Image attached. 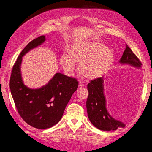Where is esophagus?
Segmentation results:
<instances>
[{
  "mask_svg": "<svg viewBox=\"0 0 152 152\" xmlns=\"http://www.w3.org/2000/svg\"><path fill=\"white\" fill-rule=\"evenodd\" d=\"M85 87V85H84V84L83 83H79V88H84Z\"/></svg>",
  "mask_w": 152,
  "mask_h": 152,
  "instance_id": "34e87169",
  "label": "esophagus"
}]
</instances>
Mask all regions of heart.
Returning a JSON list of instances; mask_svg holds the SVG:
<instances>
[{"mask_svg":"<svg viewBox=\"0 0 152 152\" xmlns=\"http://www.w3.org/2000/svg\"><path fill=\"white\" fill-rule=\"evenodd\" d=\"M68 55L63 54L60 58V64L64 71L72 75L76 70V63L80 64L81 74L89 80L102 76L114 61L112 50L98 41L73 43L69 48Z\"/></svg>","mask_w":152,"mask_h":152,"instance_id":"1","label":"heart"}]
</instances>
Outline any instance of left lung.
<instances>
[{"mask_svg": "<svg viewBox=\"0 0 152 152\" xmlns=\"http://www.w3.org/2000/svg\"><path fill=\"white\" fill-rule=\"evenodd\" d=\"M119 63L131 65L138 68L141 67L142 66L141 62L127 44ZM103 83V77H102L91 81L88 85L89 92L86 101L88 116L89 121L99 130H116L119 127H125V125L123 122L113 118L106 109Z\"/></svg>", "mask_w": 152, "mask_h": 152, "instance_id": "1", "label": "left lung"}]
</instances>
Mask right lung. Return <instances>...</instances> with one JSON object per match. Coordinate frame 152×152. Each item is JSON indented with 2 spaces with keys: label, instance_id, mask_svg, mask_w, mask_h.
Listing matches in <instances>:
<instances>
[{
  "label": "right lung",
  "instance_id": "obj_1",
  "mask_svg": "<svg viewBox=\"0 0 152 152\" xmlns=\"http://www.w3.org/2000/svg\"><path fill=\"white\" fill-rule=\"evenodd\" d=\"M45 40V36H41L27 45L17 59L10 79L11 94L19 114L27 124L41 130L52 127L60 121L78 87L77 80L60 72L56 73L41 88L31 89L24 85L20 71L22 57Z\"/></svg>",
  "mask_w": 152,
  "mask_h": 152
}]
</instances>
